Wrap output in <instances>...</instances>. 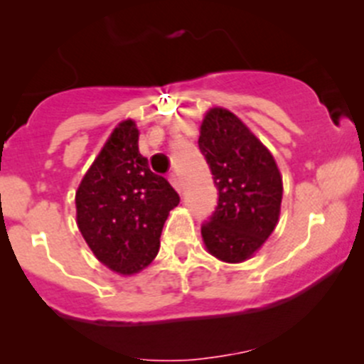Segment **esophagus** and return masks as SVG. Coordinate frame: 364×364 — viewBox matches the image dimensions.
<instances>
[{"label":"esophagus","instance_id":"1","mask_svg":"<svg viewBox=\"0 0 364 364\" xmlns=\"http://www.w3.org/2000/svg\"><path fill=\"white\" fill-rule=\"evenodd\" d=\"M168 183H171L178 192H181V179H179V176L176 174V172H171V174H168Z\"/></svg>","mask_w":364,"mask_h":364}]
</instances>
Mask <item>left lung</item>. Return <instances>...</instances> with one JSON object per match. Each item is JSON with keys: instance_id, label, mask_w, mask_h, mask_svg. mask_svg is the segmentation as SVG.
I'll return each mask as SVG.
<instances>
[{"instance_id": "left-lung-1", "label": "left lung", "mask_w": 364, "mask_h": 364, "mask_svg": "<svg viewBox=\"0 0 364 364\" xmlns=\"http://www.w3.org/2000/svg\"><path fill=\"white\" fill-rule=\"evenodd\" d=\"M199 148L218 188L216 211L200 230L204 247L222 262H245L262 248L280 218V168L269 149L229 109L211 107L204 114Z\"/></svg>"}]
</instances>
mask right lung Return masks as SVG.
I'll use <instances>...</instances> for the list:
<instances>
[{"mask_svg":"<svg viewBox=\"0 0 364 364\" xmlns=\"http://www.w3.org/2000/svg\"><path fill=\"white\" fill-rule=\"evenodd\" d=\"M179 196L139 151L134 119L117 123L80 179L77 227L93 255L123 277L141 273L160 250V234Z\"/></svg>","mask_w":364,"mask_h":364,"instance_id":"add662e5","label":"right lung"}]
</instances>
